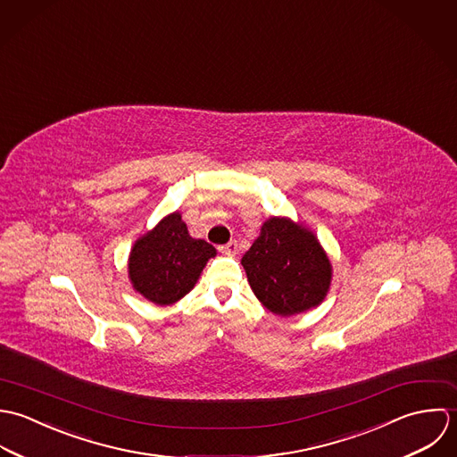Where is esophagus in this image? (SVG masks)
Here are the masks:
<instances>
[{"instance_id": "1", "label": "esophagus", "mask_w": 457, "mask_h": 457, "mask_svg": "<svg viewBox=\"0 0 457 457\" xmlns=\"http://www.w3.org/2000/svg\"><path fill=\"white\" fill-rule=\"evenodd\" d=\"M220 251H222V253H226V254H237V253H238V244H237V240H231L229 244L222 245V247H220Z\"/></svg>"}]
</instances>
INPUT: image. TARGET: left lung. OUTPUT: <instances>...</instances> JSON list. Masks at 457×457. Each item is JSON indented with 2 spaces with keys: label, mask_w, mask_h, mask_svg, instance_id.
<instances>
[{
  "label": "left lung",
  "mask_w": 457,
  "mask_h": 457,
  "mask_svg": "<svg viewBox=\"0 0 457 457\" xmlns=\"http://www.w3.org/2000/svg\"><path fill=\"white\" fill-rule=\"evenodd\" d=\"M242 265L256 298L282 318L318 307L332 284V263L318 237L289 217L263 222Z\"/></svg>",
  "instance_id": "left-lung-1"
}]
</instances>
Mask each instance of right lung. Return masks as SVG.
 Wrapping results in <instances>:
<instances>
[{
  "label": "right lung",
  "instance_id": "1",
  "mask_svg": "<svg viewBox=\"0 0 457 457\" xmlns=\"http://www.w3.org/2000/svg\"><path fill=\"white\" fill-rule=\"evenodd\" d=\"M213 245L188 235L180 212H173L141 235L129 254V278L136 293L155 305H171L197 282Z\"/></svg>",
  "mask_w": 457,
  "mask_h": 457
}]
</instances>
